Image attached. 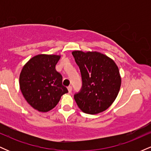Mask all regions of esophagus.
Returning a JSON list of instances; mask_svg holds the SVG:
<instances>
[{
    "instance_id": "34e87169",
    "label": "esophagus",
    "mask_w": 151,
    "mask_h": 151,
    "mask_svg": "<svg viewBox=\"0 0 151 151\" xmlns=\"http://www.w3.org/2000/svg\"><path fill=\"white\" fill-rule=\"evenodd\" d=\"M67 89H68V91L69 93H71L72 92V87L71 86H69L68 87H67Z\"/></svg>"
}]
</instances>
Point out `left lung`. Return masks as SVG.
I'll list each match as a JSON object with an SVG mask.
<instances>
[{
	"instance_id": "8db88e82",
	"label": "left lung",
	"mask_w": 151,
	"mask_h": 151,
	"mask_svg": "<svg viewBox=\"0 0 151 151\" xmlns=\"http://www.w3.org/2000/svg\"><path fill=\"white\" fill-rule=\"evenodd\" d=\"M80 69L82 87L74 100L84 113L104 111L117 97L121 84L119 67L112 59L98 52H72Z\"/></svg>"
}]
</instances>
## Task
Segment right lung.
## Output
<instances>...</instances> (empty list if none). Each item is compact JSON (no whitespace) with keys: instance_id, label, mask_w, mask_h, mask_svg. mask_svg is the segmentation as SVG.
Here are the masks:
<instances>
[{"instance_id":"1","label":"right lung","mask_w":151,"mask_h":151,"mask_svg":"<svg viewBox=\"0 0 151 151\" xmlns=\"http://www.w3.org/2000/svg\"><path fill=\"white\" fill-rule=\"evenodd\" d=\"M60 58L57 55H35L23 66L20 72L19 84L22 95L38 111L52 110L62 95L68 92L62 85V75L55 69Z\"/></svg>"}]
</instances>
